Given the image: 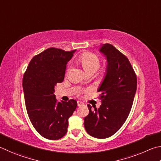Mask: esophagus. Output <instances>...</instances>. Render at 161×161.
Returning a JSON list of instances; mask_svg holds the SVG:
<instances>
[{"label":"esophagus","mask_w":161,"mask_h":161,"mask_svg":"<svg viewBox=\"0 0 161 161\" xmlns=\"http://www.w3.org/2000/svg\"><path fill=\"white\" fill-rule=\"evenodd\" d=\"M77 105H78V107H80L83 105L84 104L82 102H80V101H77Z\"/></svg>","instance_id":"obj_1"}]
</instances>
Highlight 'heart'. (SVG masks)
Masks as SVG:
<instances>
[{"label": "heart", "instance_id": "1", "mask_svg": "<svg viewBox=\"0 0 161 161\" xmlns=\"http://www.w3.org/2000/svg\"><path fill=\"white\" fill-rule=\"evenodd\" d=\"M80 61L84 70L87 73L96 71L100 66V58L95 53L86 52L80 56Z\"/></svg>", "mask_w": 161, "mask_h": 161}]
</instances>
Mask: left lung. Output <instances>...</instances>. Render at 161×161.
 <instances>
[{
    "mask_svg": "<svg viewBox=\"0 0 161 161\" xmlns=\"http://www.w3.org/2000/svg\"><path fill=\"white\" fill-rule=\"evenodd\" d=\"M100 52L108 61L105 76L97 92L101 105L84 118V126L91 136L106 139L112 136L125 122L136 91V75L129 59L110 44L101 45Z\"/></svg>",
    "mask_w": 161,
    "mask_h": 161,
    "instance_id": "obj_1",
    "label": "left lung"
}]
</instances>
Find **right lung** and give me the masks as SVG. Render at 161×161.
<instances>
[{
    "label": "right lung",
    "mask_w": 161,
    "mask_h": 161,
    "mask_svg": "<svg viewBox=\"0 0 161 161\" xmlns=\"http://www.w3.org/2000/svg\"><path fill=\"white\" fill-rule=\"evenodd\" d=\"M74 52L49 48L34 56L24 74L22 87L28 116L45 139L57 140L65 136L69 118L77 107L75 100L57 102L54 95V87L64 81L66 64Z\"/></svg>",
    "instance_id": "right-lung-1"
}]
</instances>
